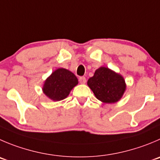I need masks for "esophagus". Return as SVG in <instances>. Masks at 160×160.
<instances>
[{"label":"esophagus","instance_id":"esophagus-1","mask_svg":"<svg viewBox=\"0 0 160 160\" xmlns=\"http://www.w3.org/2000/svg\"><path fill=\"white\" fill-rule=\"evenodd\" d=\"M79 82L81 84H85L86 82V79L85 77H80L79 78Z\"/></svg>","mask_w":160,"mask_h":160}]
</instances>
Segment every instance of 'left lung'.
<instances>
[{
  "label": "left lung",
  "mask_w": 160,
  "mask_h": 160,
  "mask_svg": "<svg viewBox=\"0 0 160 160\" xmlns=\"http://www.w3.org/2000/svg\"><path fill=\"white\" fill-rule=\"evenodd\" d=\"M87 85L97 99L105 104H114L121 100L127 89L122 75L105 67L96 70Z\"/></svg>",
  "instance_id": "8db88e82"
}]
</instances>
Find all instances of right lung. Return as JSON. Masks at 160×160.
I'll return each mask as SVG.
<instances>
[{"label": "right lung", "instance_id": "obj_1", "mask_svg": "<svg viewBox=\"0 0 160 160\" xmlns=\"http://www.w3.org/2000/svg\"><path fill=\"white\" fill-rule=\"evenodd\" d=\"M78 84L74 73L65 68H58L46 78L42 87L44 94L53 101L63 100L71 89Z\"/></svg>", "mask_w": 160, "mask_h": 160}]
</instances>
